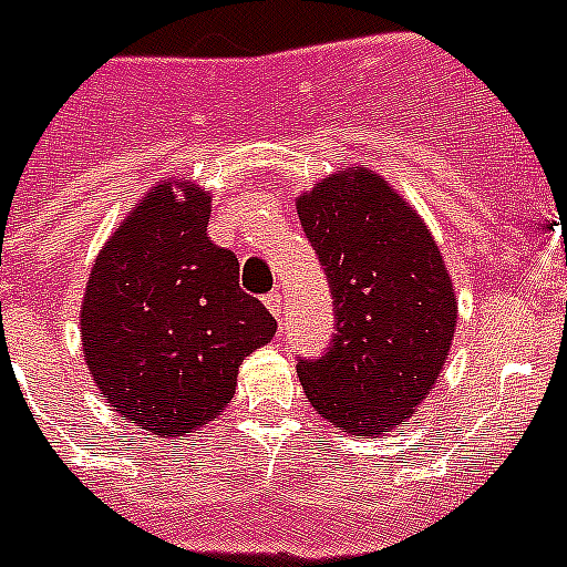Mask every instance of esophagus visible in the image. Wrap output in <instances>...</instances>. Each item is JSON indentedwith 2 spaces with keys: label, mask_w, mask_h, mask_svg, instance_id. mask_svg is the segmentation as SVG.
Segmentation results:
<instances>
[{
  "label": "esophagus",
  "mask_w": 567,
  "mask_h": 567,
  "mask_svg": "<svg viewBox=\"0 0 567 567\" xmlns=\"http://www.w3.org/2000/svg\"><path fill=\"white\" fill-rule=\"evenodd\" d=\"M265 305H268V311L274 313V317H277V319H285L282 293H279V290H270V293H265Z\"/></svg>",
  "instance_id": "obj_1"
}]
</instances>
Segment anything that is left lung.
<instances>
[{
	"label": "left lung",
	"instance_id": "obj_1",
	"mask_svg": "<svg viewBox=\"0 0 567 567\" xmlns=\"http://www.w3.org/2000/svg\"><path fill=\"white\" fill-rule=\"evenodd\" d=\"M297 210L337 319L324 353L297 359L305 396L357 436L405 425L440 377L456 328L440 248L371 171L328 176L299 196Z\"/></svg>",
	"mask_w": 567,
	"mask_h": 567
}]
</instances>
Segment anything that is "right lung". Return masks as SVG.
I'll list each match as a JSON object with an SVG mask.
<instances>
[{"instance_id":"obj_1","label":"right lung","mask_w":567,"mask_h":567,"mask_svg":"<svg viewBox=\"0 0 567 567\" xmlns=\"http://www.w3.org/2000/svg\"><path fill=\"white\" fill-rule=\"evenodd\" d=\"M210 196L171 182L140 202L93 265L82 348L113 411L151 433H190L225 411L243 359L277 319L210 243Z\"/></svg>"}]
</instances>
